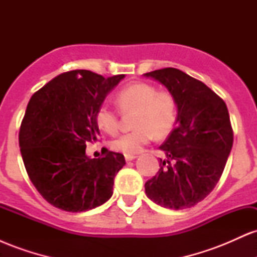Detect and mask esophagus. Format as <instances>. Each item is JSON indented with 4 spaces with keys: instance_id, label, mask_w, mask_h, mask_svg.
<instances>
[{
    "instance_id": "obj_1",
    "label": "esophagus",
    "mask_w": 257,
    "mask_h": 257,
    "mask_svg": "<svg viewBox=\"0 0 257 257\" xmlns=\"http://www.w3.org/2000/svg\"><path fill=\"white\" fill-rule=\"evenodd\" d=\"M124 157H125V161H133V159L137 158L138 156H135V155H125Z\"/></svg>"
}]
</instances>
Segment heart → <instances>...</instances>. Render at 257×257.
<instances>
[{
  "label": "heart",
  "instance_id": "heart-1",
  "mask_svg": "<svg viewBox=\"0 0 257 257\" xmlns=\"http://www.w3.org/2000/svg\"><path fill=\"white\" fill-rule=\"evenodd\" d=\"M116 102L122 112L137 111L133 120L134 131L125 133L111 143L114 151L133 155L143 150L153 135L163 139L170 134L178 117L174 95L168 90H158L156 85L138 82L122 88L116 94ZM96 124L107 134H116L119 129L120 114L110 105L99 106L95 113Z\"/></svg>",
  "mask_w": 257,
  "mask_h": 257
}]
</instances>
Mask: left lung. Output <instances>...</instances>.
<instances>
[{"label":"left lung","mask_w":257,"mask_h":257,"mask_svg":"<svg viewBox=\"0 0 257 257\" xmlns=\"http://www.w3.org/2000/svg\"><path fill=\"white\" fill-rule=\"evenodd\" d=\"M161 82L178 106L176 125L162 146L167 161L147 180L150 199L169 209L202 202L214 190L233 145V129L222 99L202 81L174 67L144 73Z\"/></svg>","instance_id":"left-lung-1"}]
</instances>
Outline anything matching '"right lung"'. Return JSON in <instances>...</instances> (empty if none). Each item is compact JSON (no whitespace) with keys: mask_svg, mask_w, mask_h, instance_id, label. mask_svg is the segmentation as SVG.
<instances>
[{"mask_svg":"<svg viewBox=\"0 0 257 257\" xmlns=\"http://www.w3.org/2000/svg\"><path fill=\"white\" fill-rule=\"evenodd\" d=\"M122 78L72 70L31 96L19 131L20 152L31 182L55 208L81 213L111 198L124 156L105 149L102 157L89 158L85 147L98 140L95 113Z\"/></svg>","mask_w":257,"mask_h":257,"instance_id":"add662e5","label":"right lung"}]
</instances>
